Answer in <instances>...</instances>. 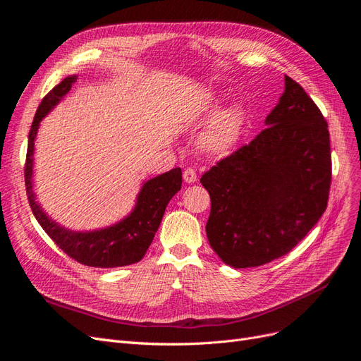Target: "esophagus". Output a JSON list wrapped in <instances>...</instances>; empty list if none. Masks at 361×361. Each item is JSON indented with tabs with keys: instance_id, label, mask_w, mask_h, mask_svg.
<instances>
[{
	"instance_id": "34e87169",
	"label": "esophagus",
	"mask_w": 361,
	"mask_h": 361,
	"mask_svg": "<svg viewBox=\"0 0 361 361\" xmlns=\"http://www.w3.org/2000/svg\"><path fill=\"white\" fill-rule=\"evenodd\" d=\"M183 180L187 182V183H194V182H197V173H195V170L194 169H185V171H183Z\"/></svg>"
}]
</instances>
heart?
Here are the masks:
<instances>
[{
	"label": "heart",
	"instance_id": "heart-1",
	"mask_svg": "<svg viewBox=\"0 0 361 361\" xmlns=\"http://www.w3.org/2000/svg\"><path fill=\"white\" fill-rule=\"evenodd\" d=\"M218 99L207 96L200 113L211 116L216 111ZM247 126V116L239 106H227L215 113L209 125L206 126L200 137V146L204 152L214 157H226L238 147Z\"/></svg>",
	"mask_w": 361,
	"mask_h": 361
}]
</instances>
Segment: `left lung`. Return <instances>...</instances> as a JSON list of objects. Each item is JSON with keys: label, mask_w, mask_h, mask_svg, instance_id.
Instances as JSON below:
<instances>
[{"label": "left lung", "mask_w": 361, "mask_h": 361, "mask_svg": "<svg viewBox=\"0 0 361 361\" xmlns=\"http://www.w3.org/2000/svg\"><path fill=\"white\" fill-rule=\"evenodd\" d=\"M265 125L250 145L216 162L200 179L211 195L207 239L232 268L260 267L288 255L318 223L329 202V126L289 76Z\"/></svg>", "instance_id": "8db88e82"}]
</instances>
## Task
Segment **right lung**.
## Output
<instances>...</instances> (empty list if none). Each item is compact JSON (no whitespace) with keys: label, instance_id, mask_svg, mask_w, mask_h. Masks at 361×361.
Instances as JSON below:
<instances>
[{"label":"right lung","instance_id":"right-lung-1","mask_svg":"<svg viewBox=\"0 0 361 361\" xmlns=\"http://www.w3.org/2000/svg\"><path fill=\"white\" fill-rule=\"evenodd\" d=\"M76 75L64 78L43 97L28 134L25 161V188L31 211L43 231L64 253L87 267L117 268L133 265L146 255L149 245L161 224L162 215L171 197L182 187V170L173 169L143 183L134 209L118 223L97 231L75 232L56 223L42 209L32 191V167H35V141L42 118L56 106L76 82Z\"/></svg>","mask_w":361,"mask_h":361}]
</instances>
